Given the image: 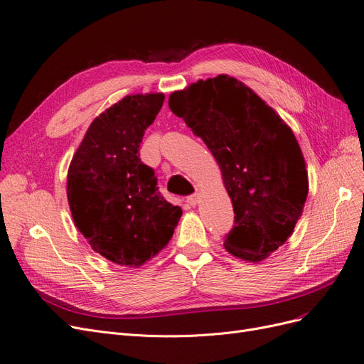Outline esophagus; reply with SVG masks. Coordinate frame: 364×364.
Wrapping results in <instances>:
<instances>
[{"instance_id":"1","label":"esophagus","mask_w":364,"mask_h":364,"mask_svg":"<svg viewBox=\"0 0 364 364\" xmlns=\"http://www.w3.org/2000/svg\"><path fill=\"white\" fill-rule=\"evenodd\" d=\"M199 198H201V196H199V193H193L191 196H187V204L195 207L199 203Z\"/></svg>"}]
</instances>
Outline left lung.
I'll return each instance as SVG.
<instances>
[{
  "instance_id": "1",
  "label": "left lung",
  "mask_w": 364,
  "mask_h": 364,
  "mask_svg": "<svg viewBox=\"0 0 364 364\" xmlns=\"http://www.w3.org/2000/svg\"><path fill=\"white\" fill-rule=\"evenodd\" d=\"M169 109L216 159L234 208L225 250L262 262L291 236L309 193L290 127L242 81L220 74L172 92Z\"/></svg>"
}]
</instances>
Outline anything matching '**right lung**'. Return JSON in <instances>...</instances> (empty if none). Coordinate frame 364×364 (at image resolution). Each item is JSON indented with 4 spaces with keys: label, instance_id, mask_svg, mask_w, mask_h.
I'll list each match as a JSON object with an SVG mask.
<instances>
[{
    "label": "right lung",
    "instance_id": "right-lung-1",
    "mask_svg": "<svg viewBox=\"0 0 364 364\" xmlns=\"http://www.w3.org/2000/svg\"><path fill=\"white\" fill-rule=\"evenodd\" d=\"M165 95L137 93L113 104L89 125L68 169V203L93 251L139 267L169 243L183 215L159 192L139 148Z\"/></svg>",
    "mask_w": 364,
    "mask_h": 364
}]
</instances>
